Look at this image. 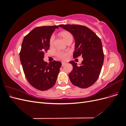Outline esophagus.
I'll return each instance as SVG.
<instances>
[{
    "instance_id": "esophagus-1",
    "label": "esophagus",
    "mask_w": 126,
    "mask_h": 126,
    "mask_svg": "<svg viewBox=\"0 0 126 126\" xmlns=\"http://www.w3.org/2000/svg\"><path fill=\"white\" fill-rule=\"evenodd\" d=\"M65 64H66V63L62 62V66H63V67L64 66V65H65Z\"/></svg>"
}]
</instances>
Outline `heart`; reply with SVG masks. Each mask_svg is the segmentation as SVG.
Segmentation results:
<instances>
[{"instance_id":"obj_1","label":"heart","mask_w":126,"mask_h":126,"mask_svg":"<svg viewBox=\"0 0 126 126\" xmlns=\"http://www.w3.org/2000/svg\"><path fill=\"white\" fill-rule=\"evenodd\" d=\"M59 35L63 38V39L64 41V42H66L69 39H72V34L69 32L67 31V30H63V31L59 33ZM54 36H51V37L50 38V39H49V45L50 46L52 45L53 43H54ZM57 56L58 57V58L60 59L61 60H65L68 58V53L63 51H59L57 53Z\"/></svg>"}]
</instances>
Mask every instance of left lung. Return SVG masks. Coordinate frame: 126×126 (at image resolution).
I'll return each instance as SVG.
<instances>
[{
    "label": "left lung",
    "instance_id": "obj_1",
    "mask_svg": "<svg viewBox=\"0 0 126 126\" xmlns=\"http://www.w3.org/2000/svg\"><path fill=\"white\" fill-rule=\"evenodd\" d=\"M69 32L75 40L74 58L81 56V65L71 61L69 63L73 69L69 74L71 82L81 88L93 85L100 75L104 63V54L100 39L92 30L79 25H60L59 26Z\"/></svg>",
    "mask_w": 126,
    "mask_h": 126
}]
</instances>
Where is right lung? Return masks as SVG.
<instances>
[{
    "label": "right lung",
    "instance_id": "add662e5",
    "mask_svg": "<svg viewBox=\"0 0 126 126\" xmlns=\"http://www.w3.org/2000/svg\"><path fill=\"white\" fill-rule=\"evenodd\" d=\"M59 27H38L25 36L22 43L19 55L25 77L33 87L41 91L54 86L62 66L60 62L47 63L43 59L52 33Z\"/></svg>",
    "mask_w": 126,
    "mask_h": 126
}]
</instances>
